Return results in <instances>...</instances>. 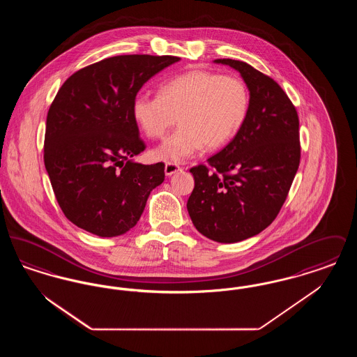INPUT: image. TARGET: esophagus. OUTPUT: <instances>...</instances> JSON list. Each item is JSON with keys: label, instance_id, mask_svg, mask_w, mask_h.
Wrapping results in <instances>:
<instances>
[{"label": "esophagus", "instance_id": "esophagus-1", "mask_svg": "<svg viewBox=\"0 0 357 357\" xmlns=\"http://www.w3.org/2000/svg\"><path fill=\"white\" fill-rule=\"evenodd\" d=\"M181 170H182V167L179 165H176V163H172V162H167L166 166H165V174L167 176H171L172 174H175V172Z\"/></svg>", "mask_w": 357, "mask_h": 357}]
</instances>
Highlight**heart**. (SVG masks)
I'll use <instances>...</instances> for the list:
<instances>
[{"mask_svg":"<svg viewBox=\"0 0 357 357\" xmlns=\"http://www.w3.org/2000/svg\"><path fill=\"white\" fill-rule=\"evenodd\" d=\"M250 92L233 75L195 69L175 76L159 88V96L136 95L131 112L149 139H160L176 123L181 126L159 147L156 159L181 163L204 146L217 150L231 142L248 119Z\"/></svg>","mask_w":357,"mask_h":357,"instance_id":"1","label":"heart"}]
</instances>
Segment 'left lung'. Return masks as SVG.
<instances>
[{
    "label": "left lung",
    "mask_w": 357,
    "mask_h": 357,
    "mask_svg": "<svg viewBox=\"0 0 357 357\" xmlns=\"http://www.w3.org/2000/svg\"><path fill=\"white\" fill-rule=\"evenodd\" d=\"M236 69L250 92L248 119L220 153L190 172L187 201L197 230L215 242L257 236L278 215L300 165L298 115L284 89L248 63L218 59Z\"/></svg>",
    "instance_id": "left-lung-1"
}]
</instances>
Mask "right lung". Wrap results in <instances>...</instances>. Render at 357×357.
Returning <instances> with one entry per match:
<instances>
[{"mask_svg": "<svg viewBox=\"0 0 357 357\" xmlns=\"http://www.w3.org/2000/svg\"><path fill=\"white\" fill-rule=\"evenodd\" d=\"M175 56L123 54L75 72L52 102L44 163L64 215L99 237L135 226L150 192L165 181V165H140L144 151L131 105L153 75Z\"/></svg>", "mask_w": 357, "mask_h": 357, "instance_id": "1", "label": "right lung"}]
</instances>
